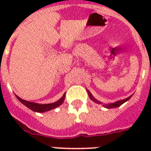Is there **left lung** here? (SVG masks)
<instances>
[{
    "label": "left lung",
    "instance_id": "left-lung-1",
    "mask_svg": "<svg viewBox=\"0 0 151 151\" xmlns=\"http://www.w3.org/2000/svg\"><path fill=\"white\" fill-rule=\"evenodd\" d=\"M87 92H88V96H89L90 99H92V101H94L95 103H99V104H101V103H100V102H99V101H98V100H97V99H95L94 97L92 96V93H91V92H90L89 91H88V89H87ZM131 97H132V96H131L128 97V98H127V99H122V100L117 101V102H115V103H110V104H106V105H103V106H104V107L108 108V109H111V108L118 107V106H121V105H122V104H123V103H125V102H126V101L129 100V99H130V98H131Z\"/></svg>",
    "mask_w": 151,
    "mask_h": 151
}]
</instances>
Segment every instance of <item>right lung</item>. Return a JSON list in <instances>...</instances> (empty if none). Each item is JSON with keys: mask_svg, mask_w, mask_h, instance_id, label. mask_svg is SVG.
Segmentation results:
<instances>
[{"mask_svg": "<svg viewBox=\"0 0 151 151\" xmlns=\"http://www.w3.org/2000/svg\"><path fill=\"white\" fill-rule=\"evenodd\" d=\"M65 97H66V93H64L61 99H59V100L56 101V102H55V103H48V104H39V103H32V102H29V101H26L24 100V99H21L20 97L16 96V98H17L23 105H25L26 106L29 108L30 110H32L33 111H34V112L38 113L46 112V111L52 110V109H54V108L58 107L59 106H60L62 103H63L64 99H65Z\"/></svg>", "mask_w": 151, "mask_h": 151, "instance_id": "obj_1", "label": "right lung"}]
</instances>
